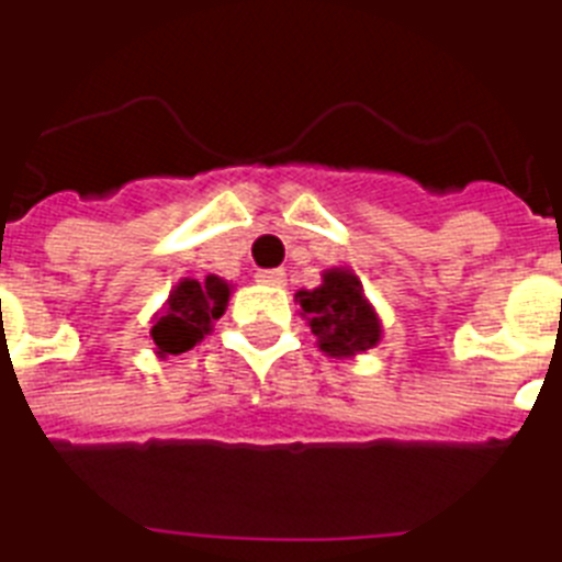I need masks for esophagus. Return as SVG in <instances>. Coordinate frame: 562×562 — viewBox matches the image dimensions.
I'll use <instances>...</instances> for the list:
<instances>
[{"instance_id":"obj_1","label":"esophagus","mask_w":562,"mask_h":562,"mask_svg":"<svg viewBox=\"0 0 562 562\" xmlns=\"http://www.w3.org/2000/svg\"><path fill=\"white\" fill-rule=\"evenodd\" d=\"M258 281L260 284H269V286H284L286 276H284V269H260Z\"/></svg>"}]
</instances>
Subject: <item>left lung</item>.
<instances>
[{"label": "left lung", "mask_w": 562, "mask_h": 562, "mask_svg": "<svg viewBox=\"0 0 562 562\" xmlns=\"http://www.w3.org/2000/svg\"><path fill=\"white\" fill-rule=\"evenodd\" d=\"M295 302L328 358H355L381 342V316L351 269H325L322 284L299 290Z\"/></svg>", "instance_id": "obj_1"}]
</instances>
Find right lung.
Returning a JSON list of instances; mask_svg holds the SVG:
<instances>
[{"mask_svg":"<svg viewBox=\"0 0 562 562\" xmlns=\"http://www.w3.org/2000/svg\"><path fill=\"white\" fill-rule=\"evenodd\" d=\"M232 299V284L222 281L220 276H207L202 281L184 278L178 281L176 290L169 293L164 311L155 313L151 319V340H155V355H181L190 351L195 342L211 334L213 322L220 319Z\"/></svg>","mask_w":562,"mask_h":562,"instance_id":"right-lung-1","label":"right lung"}]
</instances>
